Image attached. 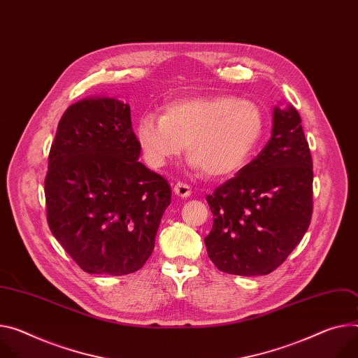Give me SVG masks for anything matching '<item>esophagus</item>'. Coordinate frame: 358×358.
<instances>
[{
  "mask_svg": "<svg viewBox=\"0 0 358 358\" xmlns=\"http://www.w3.org/2000/svg\"><path fill=\"white\" fill-rule=\"evenodd\" d=\"M174 192L177 194L178 197L187 199V197H189V194H191V187H189L188 184H185V182L178 181V182L174 185Z\"/></svg>",
  "mask_w": 358,
  "mask_h": 358,
  "instance_id": "1",
  "label": "esophagus"
}]
</instances>
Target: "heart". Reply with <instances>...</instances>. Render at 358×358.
<instances>
[{"instance_id": "b5f03b06", "label": "heart", "mask_w": 358, "mask_h": 358, "mask_svg": "<svg viewBox=\"0 0 358 358\" xmlns=\"http://www.w3.org/2000/svg\"><path fill=\"white\" fill-rule=\"evenodd\" d=\"M264 129V115L250 100L231 95L180 99L164 114H143L137 138L148 164L164 167L185 145L191 166L213 178L237 173L255 150Z\"/></svg>"}]
</instances>
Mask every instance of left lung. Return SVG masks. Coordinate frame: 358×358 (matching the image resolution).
<instances>
[{
  "instance_id": "left-lung-1",
  "label": "left lung",
  "mask_w": 358,
  "mask_h": 358,
  "mask_svg": "<svg viewBox=\"0 0 358 358\" xmlns=\"http://www.w3.org/2000/svg\"><path fill=\"white\" fill-rule=\"evenodd\" d=\"M206 200L214 222L204 243L220 271L266 275L285 262L313 215V158L294 107L274 108L267 145Z\"/></svg>"
}]
</instances>
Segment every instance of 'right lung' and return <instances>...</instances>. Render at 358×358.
<instances>
[{
	"mask_svg": "<svg viewBox=\"0 0 358 358\" xmlns=\"http://www.w3.org/2000/svg\"><path fill=\"white\" fill-rule=\"evenodd\" d=\"M140 152L129 106L118 100H81L58 122L44 181L47 222L85 273H136L154 250L171 188Z\"/></svg>",
	"mask_w": 358,
	"mask_h": 358,
	"instance_id": "add662e5",
	"label": "right lung"
}]
</instances>
